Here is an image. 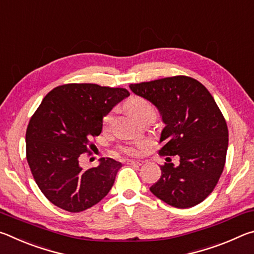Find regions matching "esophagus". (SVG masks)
Wrapping results in <instances>:
<instances>
[{
	"label": "esophagus",
	"mask_w": 254,
	"mask_h": 254,
	"mask_svg": "<svg viewBox=\"0 0 254 254\" xmlns=\"http://www.w3.org/2000/svg\"><path fill=\"white\" fill-rule=\"evenodd\" d=\"M143 162H144L143 160H133V159L127 161L128 165H133V166H142Z\"/></svg>",
	"instance_id": "34e87169"
}]
</instances>
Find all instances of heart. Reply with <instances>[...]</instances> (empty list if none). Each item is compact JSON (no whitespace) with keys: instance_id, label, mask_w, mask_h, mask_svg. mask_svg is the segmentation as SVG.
Returning a JSON list of instances; mask_svg holds the SVG:
<instances>
[{"instance_id":"obj_1","label":"heart","mask_w":254,"mask_h":254,"mask_svg":"<svg viewBox=\"0 0 254 254\" xmlns=\"http://www.w3.org/2000/svg\"><path fill=\"white\" fill-rule=\"evenodd\" d=\"M126 110L136 120V121L142 117V115L149 113V112H154L151 104H150L148 101H145L141 97H133L131 100H128L126 103ZM113 118H114L113 111H111L107 114H105V117L103 118V126L109 127L112 123V121H113ZM143 145H144L143 142H136L133 145H130V147L122 148V150L128 154H137L141 151V149L143 148Z\"/></svg>"}]
</instances>
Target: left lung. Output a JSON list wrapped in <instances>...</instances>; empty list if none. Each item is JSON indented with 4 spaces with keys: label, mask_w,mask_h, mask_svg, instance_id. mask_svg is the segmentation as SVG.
<instances>
[{
    "label": "left lung",
    "mask_w": 254,
    "mask_h": 254,
    "mask_svg": "<svg viewBox=\"0 0 254 254\" xmlns=\"http://www.w3.org/2000/svg\"><path fill=\"white\" fill-rule=\"evenodd\" d=\"M130 89L156 106L165 124L159 154L179 157L178 166L166 158L161 177L150 191L177 208L201 203L221 177L229 145L216 102L203 84L187 76L131 84Z\"/></svg>",
    "instance_id": "8db88e82"
}]
</instances>
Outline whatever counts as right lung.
<instances>
[{
	"label": "right lung",
	"instance_id": "add662e5",
	"mask_svg": "<svg viewBox=\"0 0 254 254\" xmlns=\"http://www.w3.org/2000/svg\"><path fill=\"white\" fill-rule=\"evenodd\" d=\"M128 96L126 88L67 84L42 100L27 128V160L38 187L54 205L78 213L109 194L122 163L102 158L97 167L83 169L79 158L92 137L101 134L105 114Z\"/></svg>",
	"mask_w": 254,
	"mask_h": 254
}]
</instances>
